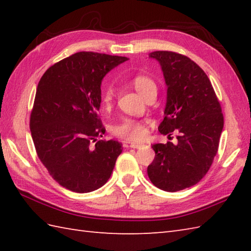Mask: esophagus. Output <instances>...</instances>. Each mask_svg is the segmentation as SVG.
<instances>
[{
    "label": "esophagus",
    "mask_w": 251,
    "mask_h": 251,
    "mask_svg": "<svg viewBox=\"0 0 251 251\" xmlns=\"http://www.w3.org/2000/svg\"><path fill=\"white\" fill-rule=\"evenodd\" d=\"M129 147L132 148V149H140L142 147V145H140V143H135V142H131L129 143Z\"/></svg>",
    "instance_id": "34e87169"
}]
</instances>
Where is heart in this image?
Masks as SVG:
<instances>
[{
	"mask_svg": "<svg viewBox=\"0 0 251 251\" xmlns=\"http://www.w3.org/2000/svg\"><path fill=\"white\" fill-rule=\"evenodd\" d=\"M132 85H134L135 89L143 98H146L148 95H150L152 93H156L157 90L156 83L154 82L151 77H149L147 75L135 76L132 78ZM113 98L114 88L112 86H109L104 90L102 95L103 105L110 106L112 101H113ZM113 134L126 140L139 141L146 137L147 129L142 122L132 119H125L113 127Z\"/></svg>",
	"mask_w": 251,
	"mask_h": 251,
	"instance_id": "b5f03b06",
	"label": "heart"
}]
</instances>
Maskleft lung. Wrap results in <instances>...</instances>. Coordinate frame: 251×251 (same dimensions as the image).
Listing matches in <instances>:
<instances>
[{
    "label": "left lung",
    "instance_id": "8db88e82",
    "mask_svg": "<svg viewBox=\"0 0 251 251\" xmlns=\"http://www.w3.org/2000/svg\"><path fill=\"white\" fill-rule=\"evenodd\" d=\"M149 57L159 62L167 85L158 130L168 137L176 132L177 143L152 146L155 157L148 176L156 188L177 192L200 182L209 170L219 147L223 114L209 78L189 57L167 50Z\"/></svg>",
    "mask_w": 251,
    "mask_h": 251
}]
</instances>
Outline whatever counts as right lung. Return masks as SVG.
<instances>
[{"label": "right lung", "instance_id": "obj_1", "mask_svg": "<svg viewBox=\"0 0 251 251\" xmlns=\"http://www.w3.org/2000/svg\"><path fill=\"white\" fill-rule=\"evenodd\" d=\"M126 60L79 51L47 69L40 79L30 130L40 161L63 188L88 193L111 177L123 149L119 141H97L105 131L99 117L100 86L105 74Z\"/></svg>", "mask_w": 251, "mask_h": 251}]
</instances>
